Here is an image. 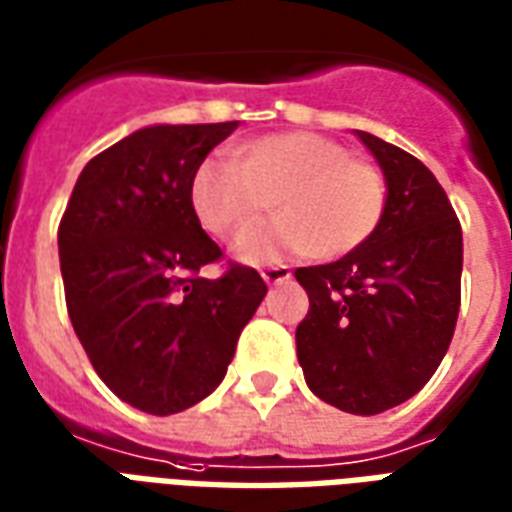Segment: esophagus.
I'll return each mask as SVG.
<instances>
[{"mask_svg": "<svg viewBox=\"0 0 512 512\" xmlns=\"http://www.w3.org/2000/svg\"><path fill=\"white\" fill-rule=\"evenodd\" d=\"M261 278L270 283H286L292 281V270L289 267H283V264H278V267H267V270L261 272Z\"/></svg>", "mask_w": 512, "mask_h": 512, "instance_id": "1", "label": "esophagus"}]
</instances>
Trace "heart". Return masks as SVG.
Wrapping results in <instances>:
<instances>
[{"instance_id":"b5f03b06","label":"heart","mask_w":512,"mask_h":512,"mask_svg":"<svg viewBox=\"0 0 512 512\" xmlns=\"http://www.w3.org/2000/svg\"><path fill=\"white\" fill-rule=\"evenodd\" d=\"M284 212L242 231L237 256L272 264L316 253L338 259L363 248L382 226L387 177L371 160L352 158L341 141L316 133H275L201 160L190 179V207L218 240H229L271 206Z\"/></svg>"}]
</instances>
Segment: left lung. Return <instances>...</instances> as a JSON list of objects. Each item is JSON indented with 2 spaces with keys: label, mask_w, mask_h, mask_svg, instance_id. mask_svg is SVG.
<instances>
[{
  "label": "left lung",
  "mask_w": 512,
  "mask_h": 512,
  "mask_svg": "<svg viewBox=\"0 0 512 512\" xmlns=\"http://www.w3.org/2000/svg\"><path fill=\"white\" fill-rule=\"evenodd\" d=\"M387 177L382 226L363 248L294 278L311 308L297 360L322 401L349 414L387 412L420 393L453 341L461 308V223L420 160L357 133Z\"/></svg>",
  "instance_id": "left-lung-1"
}]
</instances>
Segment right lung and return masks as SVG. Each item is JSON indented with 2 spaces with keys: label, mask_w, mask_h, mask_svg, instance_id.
<instances>
[{
  "label": "right lung",
  "mask_w": 512,
  "mask_h": 512,
  "mask_svg": "<svg viewBox=\"0 0 512 512\" xmlns=\"http://www.w3.org/2000/svg\"><path fill=\"white\" fill-rule=\"evenodd\" d=\"M237 122L152 125L89 160L59 220L67 316L114 395L149 414L199 404L226 376L267 283L226 261L190 207V179Z\"/></svg>",
  "instance_id": "1"
}]
</instances>
